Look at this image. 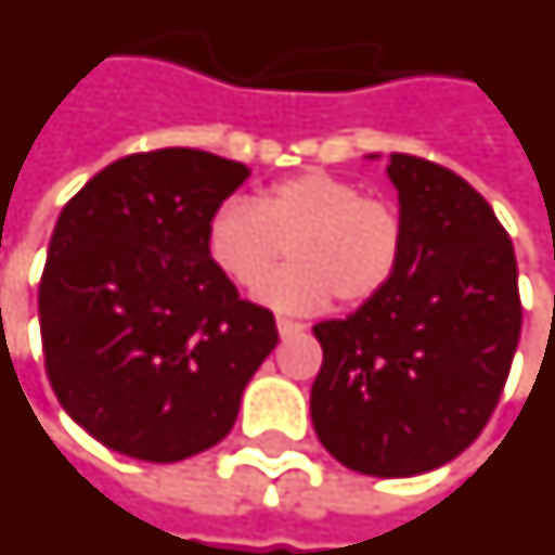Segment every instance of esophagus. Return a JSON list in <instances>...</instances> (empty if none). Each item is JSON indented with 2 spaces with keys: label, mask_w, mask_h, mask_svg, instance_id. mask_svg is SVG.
<instances>
[{
  "label": "esophagus",
  "mask_w": 555,
  "mask_h": 555,
  "mask_svg": "<svg viewBox=\"0 0 555 555\" xmlns=\"http://www.w3.org/2000/svg\"><path fill=\"white\" fill-rule=\"evenodd\" d=\"M276 326H279V335H282V338H288V335H299V332L306 330V323H297V320H288V318H279Z\"/></svg>",
  "instance_id": "esophagus-1"
}]
</instances>
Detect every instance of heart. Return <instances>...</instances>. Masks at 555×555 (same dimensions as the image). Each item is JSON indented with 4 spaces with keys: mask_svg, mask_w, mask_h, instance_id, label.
<instances>
[{
    "mask_svg": "<svg viewBox=\"0 0 555 555\" xmlns=\"http://www.w3.org/2000/svg\"><path fill=\"white\" fill-rule=\"evenodd\" d=\"M288 246L294 264L267 282L261 299L285 311H314L335 297L352 309L391 285L403 261L405 223L391 199L309 170L267 184L256 205H223L208 225V256L244 291H256Z\"/></svg>",
    "mask_w": 555,
    "mask_h": 555,
    "instance_id": "b5f03b06",
    "label": "heart"
}]
</instances>
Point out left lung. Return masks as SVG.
I'll use <instances>...</instances> for the list:
<instances>
[{
  "mask_svg": "<svg viewBox=\"0 0 555 555\" xmlns=\"http://www.w3.org/2000/svg\"><path fill=\"white\" fill-rule=\"evenodd\" d=\"M400 191L403 261L347 320H323L311 424L340 465L414 476L453 462L491 421L518 350V261L486 196L409 152Z\"/></svg>",
  "mask_w": 555,
  "mask_h": 555,
  "instance_id": "8db88e82",
  "label": "left lung"
}]
</instances>
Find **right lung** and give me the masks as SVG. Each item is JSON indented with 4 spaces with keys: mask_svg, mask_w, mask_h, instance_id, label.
Listing matches in <instances>:
<instances>
[{
    "mask_svg": "<svg viewBox=\"0 0 555 555\" xmlns=\"http://www.w3.org/2000/svg\"><path fill=\"white\" fill-rule=\"evenodd\" d=\"M246 176L188 146L134 152L61 211L37 291L47 376L114 453L164 465L223 441L279 344L273 311L208 256V225Z\"/></svg>",
    "mask_w": 555,
    "mask_h": 555,
    "instance_id": "right-lung-1",
    "label": "right lung"
}]
</instances>
